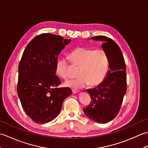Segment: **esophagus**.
<instances>
[{"label":"esophagus","mask_w":148,"mask_h":148,"mask_svg":"<svg viewBox=\"0 0 148 148\" xmlns=\"http://www.w3.org/2000/svg\"><path fill=\"white\" fill-rule=\"evenodd\" d=\"M72 93H73L74 94H75V93H78V92H79V91L77 90L72 89Z\"/></svg>","instance_id":"esophagus-1"}]
</instances>
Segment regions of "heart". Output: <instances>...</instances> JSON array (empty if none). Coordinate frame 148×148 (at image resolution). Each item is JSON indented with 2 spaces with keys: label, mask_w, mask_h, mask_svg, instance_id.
I'll return each instance as SVG.
<instances>
[{
  "label": "heart",
  "mask_w": 148,
  "mask_h": 148,
  "mask_svg": "<svg viewBox=\"0 0 148 148\" xmlns=\"http://www.w3.org/2000/svg\"><path fill=\"white\" fill-rule=\"evenodd\" d=\"M69 58L72 64L79 67L77 72L79 77L67 81L65 86L72 88H81L89 84L90 86H97L102 83L108 76L109 59L103 49L77 47L70 52ZM68 67L67 59L59 58L55 65L56 74L62 79H67Z\"/></svg>",
  "instance_id": "b5f03b06"
}]
</instances>
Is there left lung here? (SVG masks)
Returning <instances> with one entry per match:
<instances>
[{
	"instance_id": "8db88e82",
	"label": "left lung",
	"mask_w": 148,
	"mask_h": 148,
	"mask_svg": "<svg viewBox=\"0 0 148 148\" xmlns=\"http://www.w3.org/2000/svg\"><path fill=\"white\" fill-rule=\"evenodd\" d=\"M90 39L103 42L102 48L108 56L109 70L102 83L86 90L92 100L83 111L94 121L106 123L118 115L126 93V64L120 48L113 40L103 36Z\"/></svg>"
}]
</instances>
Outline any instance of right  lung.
<instances>
[{"mask_svg": "<svg viewBox=\"0 0 148 148\" xmlns=\"http://www.w3.org/2000/svg\"><path fill=\"white\" fill-rule=\"evenodd\" d=\"M71 39L52 34L36 36L25 49L18 66L17 93L28 116L39 124L57 116L65 98L72 94L69 88H58L56 76L58 56Z\"/></svg>", "mask_w": 148, "mask_h": 148, "instance_id": "right-lung-1", "label": "right lung"}]
</instances>
